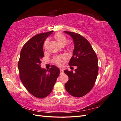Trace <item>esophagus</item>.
<instances>
[{
  "label": "esophagus",
  "mask_w": 121,
  "mask_h": 121,
  "mask_svg": "<svg viewBox=\"0 0 121 121\" xmlns=\"http://www.w3.org/2000/svg\"><path fill=\"white\" fill-rule=\"evenodd\" d=\"M60 74H63V73H64V69H60Z\"/></svg>",
  "instance_id": "esophagus-1"
}]
</instances>
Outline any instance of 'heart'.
<instances>
[{
    "label": "heart",
    "instance_id": "heart-1",
    "mask_svg": "<svg viewBox=\"0 0 121 121\" xmlns=\"http://www.w3.org/2000/svg\"><path fill=\"white\" fill-rule=\"evenodd\" d=\"M54 39L56 40L57 42L59 44L60 46H64L65 43H67V38L65 37V36L61 33H57L56 35H54ZM48 43V40L47 39L46 40L44 43V49L46 48V47L47 44ZM71 47V45L69 44H67V48L68 49H69ZM65 59V56H57V57H56L54 59H53V62L56 64V65H63V60Z\"/></svg>",
    "mask_w": 121,
    "mask_h": 121
}]
</instances>
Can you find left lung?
Returning <instances> with one entry per match:
<instances>
[{
	"instance_id": "1",
	"label": "left lung",
	"mask_w": 121,
	"mask_h": 121,
	"mask_svg": "<svg viewBox=\"0 0 121 121\" xmlns=\"http://www.w3.org/2000/svg\"><path fill=\"white\" fill-rule=\"evenodd\" d=\"M64 32L71 36L75 46L69 65L77 67L75 72L64 71L69 79L65 87L72 96L82 97L92 89L95 83L98 72L97 57L90 43L82 36L74 32Z\"/></svg>"
}]
</instances>
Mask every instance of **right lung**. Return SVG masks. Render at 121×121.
I'll return each mask as SVG.
<instances>
[{"label":"right lung","mask_w":121,"mask_h":121,"mask_svg":"<svg viewBox=\"0 0 121 121\" xmlns=\"http://www.w3.org/2000/svg\"><path fill=\"white\" fill-rule=\"evenodd\" d=\"M52 32L34 36L25 44L20 53L18 63L20 78L28 92L38 98H44L52 92L60 73L55 65H52L49 70L40 65L44 57V42Z\"/></svg>","instance_id":"right-lung-1"}]
</instances>
